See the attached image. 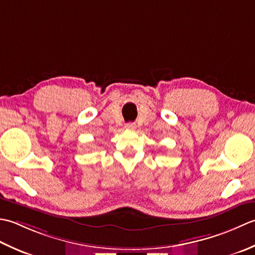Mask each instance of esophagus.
Segmentation results:
<instances>
[{"instance_id": "obj_1", "label": "esophagus", "mask_w": 255, "mask_h": 255, "mask_svg": "<svg viewBox=\"0 0 255 255\" xmlns=\"http://www.w3.org/2000/svg\"><path fill=\"white\" fill-rule=\"evenodd\" d=\"M126 128H128V129H134L135 128H136V126H135V123L129 122V123H128V124H127Z\"/></svg>"}]
</instances>
